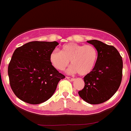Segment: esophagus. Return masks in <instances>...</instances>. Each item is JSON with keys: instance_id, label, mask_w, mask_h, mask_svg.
<instances>
[{"instance_id": "34e87169", "label": "esophagus", "mask_w": 131, "mask_h": 131, "mask_svg": "<svg viewBox=\"0 0 131 131\" xmlns=\"http://www.w3.org/2000/svg\"><path fill=\"white\" fill-rule=\"evenodd\" d=\"M67 79H68V80H69V81H74V78H71V77H67Z\"/></svg>"}]
</instances>
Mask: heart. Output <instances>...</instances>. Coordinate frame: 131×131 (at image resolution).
Returning <instances> with one entry per match:
<instances>
[{"label": "heart", "instance_id": "heart-1", "mask_svg": "<svg viewBox=\"0 0 131 131\" xmlns=\"http://www.w3.org/2000/svg\"><path fill=\"white\" fill-rule=\"evenodd\" d=\"M97 58V50L94 46L72 42L62 45L60 52L52 50L49 57L50 63L59 71H64L71 60L72 66L68 72H78L80 75H86L93 71Z\"/></svg>", "mask_w": 131, "mask_h": 131}]
</instances>
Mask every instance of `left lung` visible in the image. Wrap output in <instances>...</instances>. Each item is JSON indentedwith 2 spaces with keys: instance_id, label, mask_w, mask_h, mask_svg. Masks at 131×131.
<instances>
[{
  "instance_id": "8db88e82",
  "label": "left lung",
  "mask_w": 131,
  "mask_h": 131,
  "mask_svg": "<svg viewBox=\"0 0 131 131\" xmlns=\"http://www.w3.org/2000/svg\"><path fill=\"white\" fill-rule=\"evenodd\" d=\"M98 52L94 69L84 77V86L79 96L92 105L108 101L115 94L121 83L123 60L115 47L97 40H88Z\"/></svg>"
}]
</instances>
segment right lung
Listing matches in <instances>:
<instances>
[{
  "label": "right lung",
  "mask_w": 131,
  "mask_h": 131,
  "mask_svg": "<svg viewBox=\"0 0 131 131\" xmlns=\"http://www.w3.org/2000/svg\"><path fill=\"white\" fill-rule=\"evenodd\" d=\"M59 43L32 41L18 47L8 67L10 85L18 99L37 105L49 99L65 77L50 63L49 57Z\"/></svg>",
  "instance_id": "1"
}]
</instances>
